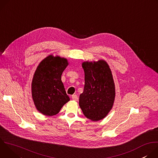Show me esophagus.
Returning a JSON list of instances; mask_svg holds the SVG:
<instances>
[{"mask_svg": "<svg viewBox=\"0 0 158 158\" xmlns=\"http://www.w3.org/2000/svg\"><path fill=\"white\" fill-rule=\"evenodd\" d=\"M72 99L75 101H77L79 98H78V96L77 95H73L72 96Z\"/></svg>", "mask_w": 158, "mask_h": 158, "instance_id": "34e87169", "label": "esophagus"}]
</instances>
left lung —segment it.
Returning <instances> with one entry per match:
<instances>
[{
    "label": "left lung",
    "mask_w": 158,
    "mask_h": 158,
    "mask_svg": "<svg viewBox=\"0 0 158 158\" xmlns=\"http://www.w3.org/2000/svg\"><path fill=\"white\" fill-rule=\"evenodd\" d=\"M85 73L83 93L79 96V106L84 116L93 121L104 118L113 106L115 85L107 62H84Z\"/></svg>",
    "instance_id": "8db88e82"
}]
</instances>
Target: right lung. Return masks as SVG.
Here are the masks:
<instances>
[{"mask_svg": "<svg viewBox=\"0 0 158 158\" xmlns=\"http://www.w3.org/2000/svg\"><path fill=\"white\" fill-rule=\"evenodd\" d=\"M68 65L65 58L50 55L40 62L32 82V96L37 109L46 116H54L70 100L61 76Z\"/></svg>", "mask_w": 158, "mask_h": 158, "instance_id": "add662e5", "label": "right lung"}]
</instances>
